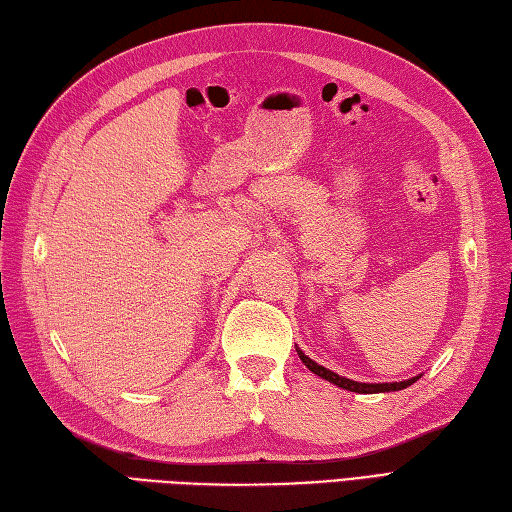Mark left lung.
I'll return each mask as SVG.
<instances>
[{
  "label": "left lung",
  "mask_w": 512,
  "mask_h": 512,
  "mask_svg": "<svg viewBox=\"0 0 512 512\" xmlns=\"http://www.w3.org/2000/svg\"><path fill=\"white\" fill-rule=\"evenodd\" d=\"M295 350H298V357L302 359V363L306 368H309L313 374H317V377H322L324 381L337 385V388H344V390H350V392H357V394H379V392H399L403 388H410L412 383H416L420 379L418 377H412V379H405V381H392V383H359V381H352V379H346V377H339L337 372L328 370L324 366H320V363H315L309 355H304V352L295 346Z\"/></svg>",
  "instance_id": "1"
}]
</instances>
